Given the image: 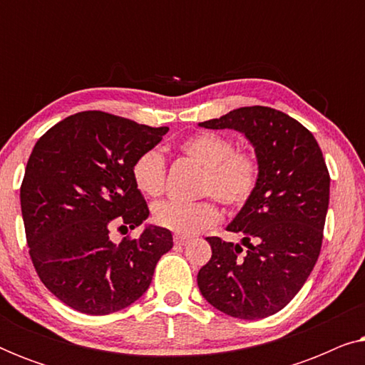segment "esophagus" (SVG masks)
<instances>
[{
  "label": "esophagus",
  "mask_w": 365,
  "mask_h": 365,
  "mask_svg": "<svg viewBox=\"0 0 365 365\" xmlns=\"http://www.w3.org/2000/svg\"><path fill=\"white\" fill-rule=\"evenodd\" d=\"M189 241H191V237L187 236H179V234L174 236V244H176V246H186V244H189Z\"/></svg>",
  "instance_id": "esophagus-1"
}]
</instances>
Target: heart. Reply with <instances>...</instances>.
Returning <instances> with one entry per match:
<instances>
[{
	"instance_id": "b5f03b06",
	"label": "heart",
	"mask_w": 365,
	"mask_h": 365,
	"mask_svg": "<svg viewBox=\"0 0 365 365\" xmlns=\"http://www.w3.org/2000/svg\"><path fill=\"white\" fill-rule=\"evenodd\" d=\"M182 153L204 168L202 194H212L229 207H241L256 192L259 161L251 151L234 149V143L216 133H199L181 144ZM138 191L158 197L166 182V163L159 149H148L131 169ZM221 217L211 199L199 202L163 201L153 207V221L179 236H194L214 226Z\"/></svg>"
}]
</instances>
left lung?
Segmentation results:
<instances>
[{"mask_svg": "<svg viewBox=\"0 0 365 365\" xmlns=\"http://www.w3.org/2000/svg\"><path fill=\"white\" fill-rule=\"evenodd\" d=\"M234 129L251 143L259 161L256 192L227 231L248 247L207 237L212 256L197 274L202 297L237 319H264L287 306L316 266L329 207L331 178L312 133L277 109L239 108L199 123Z\"/></svg>", "mask_w": 365, "mask_h": 365, "instance_id": "obj_1", "label": "left lung"}]
</instances>
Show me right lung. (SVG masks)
<instances>
[{"label":"right lung","instance_id":"1","mask_svg":"<svg viewBox=\"0 0 365 365\" xmlns=\"http://www.w3.org/2000/svg\"><path fill=\"white\" fill-rule=\"evenodd\" d=\"M169 131L103 111L73 114L34 144L21 184L29 256L59 301L106 316L138 301L173 234L144 227L138 239H109V229L141 226L149 216L133 164Z\"/></svg>","mask_w":365,"mask_h":365}]
</instances>
